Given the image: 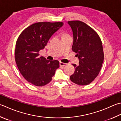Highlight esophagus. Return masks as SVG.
I'll return each mask as SVG.
<instances>
[{
	"label": "esophagus",
	"mask_w": 121,
	"mask_h": 121,
	"mask_svg": "<svg viewBox=\"0 0 121 121\" xmlns=\"http://www.w3.org/2000/svg\"><path fill=\"white\" fill-rule=\"evenodd\" d=\"M67 65V64L65 63L60 62V66H63V67H65V66Z\"/></svg>",
	"instance_id": "obj_1"
}]
</instances>
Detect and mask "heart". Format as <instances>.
I'll list each match as a JSON object with an SVG mask.
<instances>
[{"instance_id":"obj_1","label":"heart","mask_w":121,"mask_h":121,"mask_svg":"<svg viewBox=\"0 0 121 121\" xmlns=\"http://www.w3.org/2000/svg\"><path fill=\"white\" fill-rule=\"evenodd\" d=\"M65 35V34H64V35Z\"/></svg>"}]
</instances>
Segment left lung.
I'll return each mask as SVG.
<instances>
[{"label": "left lung", "mask_w": 121, "mask_h": 121, "mask_svg": "<svg viewBox=\"0 0 121 121\" xmlns=\"http://www.w3.org/2000/svg\"><path fill=\"white\" fill-rule=\"evenodd\" d=\"M73 35L72 50L77 53L79 65L72 64L75 71L71 81L80 86L88 85L100 72L104 60L102 43L98 34L81 21H69Z\"/></svg>", "instance_id": "8db88e82"}]
</instances>
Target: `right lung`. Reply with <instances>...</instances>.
Wrapping results in <instances>:
<instances>
[{
	"label": "right lung",
	"mask_w": 121,
	"mask_h": 121,
	"mask_svg": "<svg viewBox=\"0 0 121 121\" xmlns=\"http://www.w3.org/2000/svg\"><path fill=\"white\" fill-rule=\"evenodd\" d=\"M63 25L62 22L34 23L26 28L17 40V65L23 78L35 86L48 84L59 67L58 60H47L39 56V52L44 48L52 35Z\"/></svg>",
	"instance_id": "obj_1"
}]
</instances>
